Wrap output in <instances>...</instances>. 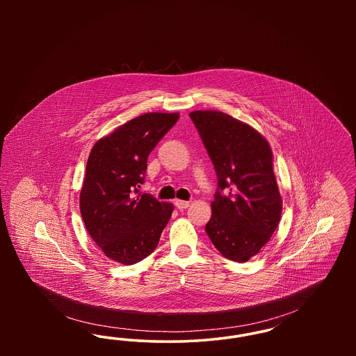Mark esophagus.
Instances as JSON below:
<instances>
[{
	"label": "esophagus",
	"instance_id": "obj_1",
	"mask_svg": "<svg viewBox=\"0 0 356 356\" xmlns=\"http://www.w3.org/2000/svg\"><path fill=\"white\" fill-rule=\"evenodd\" d=\"M175 205H176L180 211H184V209H186V208L191 205V203H189V202H184V200H176Z\"/></svg>",
	"mask_w": 356,
	"mask_h": 356
}]
</instances>
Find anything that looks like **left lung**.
<instances>
[{"label": "left lung", "mask_w": 356, "mask_h": 356, "mask_svg": "<svg viewBox=\"0 0 356 356\" xmlns=\"http://www.w3.org/2000/svg\"><path fill=\"white\" fill-rule=\"evenodd\" d=\"M218 175L205 232L224 257L244 263L271 238L283 202L268 141L251 125L218 111L189 113Z\"/></svg>", "instance_id": "8db88e82"}]
</instances>
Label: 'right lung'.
Returning <instances> with one entry per match:
<instances>
[{
  "label": "right lung",
  "mask_w": 356,
  "mask_h": 356,
  "mask_svg": "<svg viewBox=\"0 0 356 356\" xmlns=\"http://www.w3.org/2000/svg\"><path fill=\"white\" fill-rule=\"evenodd\" d=\"M179 113H145L100 138L86 163L80 193L85 228L106 257L131 266L156 250L173 211L140 193L147 160Z\"/></svg>",
  "instance_id": "right-lung-1"
}]
</instances>
